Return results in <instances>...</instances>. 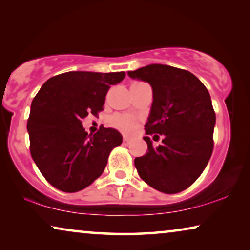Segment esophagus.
<instances>
[{"label":"esophagus","mask_w":250,"mask_h":250,"mask_svg":"<svg viewBox=\"0 0 250 250\" xmlns=\"http://www.w3.org/2000/svg\"><path fill=\"white\" fill-rule=\"evenodd\" d=\"M129 144H130V140H129V138H124V145L125 146H129Z\"/></svg>","instance_id":"esophagus-1"}]
</instances>
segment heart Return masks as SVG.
Returning <instances> with one entry per match:
<instances>
[{"label":"heart","mask_w":250,"mask_h":250,"mask_svg":"<svg viewBox=\"0 0 250 250\" xmlns=\"http://www.w3.org/2000/svg\"><path fill=\"white\" fill-rule=\"evenodd\" d=\"M110 124L114 128L120 130L125 133H132L138 125V120L131 116L126 114H120V116H114L110 119Z\"/></svg>","instance_id":"heart-1"}]
</instances>
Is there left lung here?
Instances as JSON below:
<instances>
[{"label":"left lung","instance_id":"8db88e82","mask_svg":"<svg viewBox=\"0 0 250 250\" xmlns=\"http://www.w3.org/2000/svg\"><path fill=\"white\" fill-rule=\"evenodd\" d=\"M128 74L152 86L145 130L148 136L164 138L157 148L144 138L148 151L134 159L137 171L150 187L180 192L199 178L211 157L216 113L210 94L196 75L170 65L150 64Z\"/></svg>","mask_w":250,"mask_h":250}]
</instances>
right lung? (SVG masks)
I'll return each mask as SVG.
<instances>
[{
	"instance_id": "right-lung-1",
	"label": "right lung",
	"mask_w": 250,
	"mask_h": 250,
	"mask_svg": "<svg viewBox=\"0 0 250 250\" xmlns=\"http://www.w3.org/2000/svg\"><path fill=\"white\" fill-rule=\"evenodd\" d=\"M125 77L121 72L72 71L50 78L31 104L27 119L30 152L50 185L77 192L100 177L112 149L122 136L111 128L89 134L82 119L104 110L111 85Z\"/></svg>"
}]
</instances>
